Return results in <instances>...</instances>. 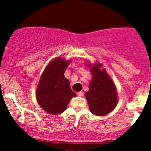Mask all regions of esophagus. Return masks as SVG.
<instances>
[{
    "mask_svg": "<svg viewBox=\"0 0 151 151\" xmlns=\"http://www.w3.org/2000/svg\"><path fill=\"white\" fill-rule=\"evenodd\" d=\"M83 95H84V93H83L82 91H79V92H77L78 96H82Z\"/></svg>",
    "mask_w": 151,
    "mask_h": 151,
    "instance_id": "34e87169",
    "label": "esophagus"
}]
</instances>
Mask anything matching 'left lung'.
<instances>
[{"instance_id":"left-lung-1","label":"left lung","mask_w":151,"mask_h":151,"mask_svg":"<svg viewBox=\"0 0 151 151\" xmlns=\"http://www.w3.org/2000/svg\"><path fill=\"white\" fill-rule=\"evenodd\" d=\"M87 66L92 74L89 90L85 93L89 109L93 115L105 116L116 106V88L105 69H101V64H88Z\"/></svg>"}]
</instances>
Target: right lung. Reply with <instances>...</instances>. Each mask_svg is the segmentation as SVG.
Returning <instances> with one entry per match:
<instances>
[{
    "label": "right lung",
    "mask_w": 151,
    "mask_h": 151,
    "mask_svg": "<svg viewBox=\"0 0 151 151\" xmlns=\"http://www.w3.org/2000/svg\"><path fill=\"white\" fill-rule=\"evenodd\" d=\"M71 60L60 57L47 66L40 79L36 99L43 110L48 114H59L67 109L69 102L76 93L71 89L70 81L64 76Z\"/></svg>",
    "instance_id": "obj_1"
}]
</instances>
